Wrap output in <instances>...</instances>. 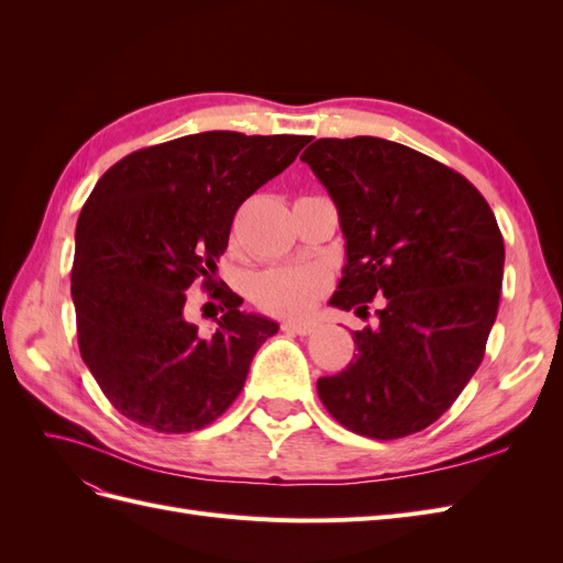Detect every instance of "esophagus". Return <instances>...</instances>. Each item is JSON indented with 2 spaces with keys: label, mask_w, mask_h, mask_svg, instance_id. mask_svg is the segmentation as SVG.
I'll return each instance as SVG.
<instances>
[{
  "label": "esophagus",
  "mask_w": 563,
  "mask_h": 563,
  "mask_svg": "<svg viewBox=\"0 0 563 563\" xmlns=\"http://www.w3.org/2000/svg\"><path fill=\"white\" fill-rule=\"evenodd\" d=\"M317 327L310 321H284L282 323V331L286 333H296V335H310Z\"/></svg>",
  "instance_id": "esophagus-1"
}]
</instances>
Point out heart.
<instances>
[{"label": "heart", "instance_id": "heart-1", "mask_svg": "<svg viewBox=\"0 0 563 563\" xmlns=\"http://www.w3.org/2000/svg\"><path fill=\"white\" fill-rule=\"evenodd\" d=\"M321 294V277L314 269L279 267L261 275L253 284V300L269 314H308Z\"/></svg>", "mask_w": 563, "mask_h": 563}]
</instances>
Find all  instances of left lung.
<instances>
[{
  "instance_id": "8db88e82",
  "label": "left lung",
  "mask_w": 563,
  "mask_h": 563,
  "mask_svg": "<svg viewBox=\"0 0 563 563\" xmlns=\"http://www.w3.org/2000/svg\"><path fill=\"white\" fill-rule=\"evenodd\" d=\"M327 187L347 263L333 308L376 323L317 380L327 411L371 439L444 416L484 360L498 314L505 244L482 192L453 168L373 135L319 139L300 157Z\"/></svg>"
}]
</instances>
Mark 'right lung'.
<instances>
[{
    "mask_svg": "<svg viewBox=\"0 0 563 563\" xmlns=\"http://www.w3.org/2000/svg\"><path fill=\"white\" fill-rule=\"evenodd\" d=\"M310 135L203 131L110 166L79 213L73 302L84 364L119 413L155 432L207 428L240 397L279 327L213 284L236 209L294 164ZM197 278L221 300L207 336L184 319Z\"/></svg>",
    "mask_w": 563,
    "mask_h": 563,
    "instance_id": "obj_1",
    "label": "right lung"
}]
</instances>
